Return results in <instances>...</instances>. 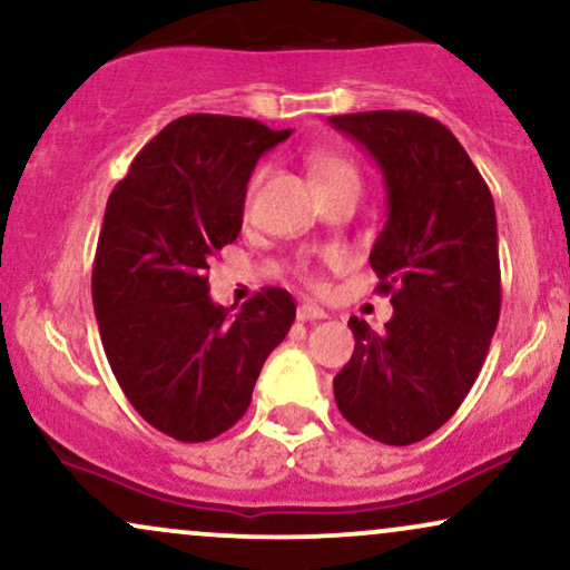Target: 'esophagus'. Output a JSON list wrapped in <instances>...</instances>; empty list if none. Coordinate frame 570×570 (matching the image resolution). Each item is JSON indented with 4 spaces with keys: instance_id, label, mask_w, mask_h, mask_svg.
Wrapping results in <instances>:
<instances>
[{
    "instance_id": "34e87169",
    "label": "esophagus",
    "mask_w": 570,
    "mask_h": 570,
    "mask_svg": "<svg viewBox=\"0 0 570 570\" xmlns=\"http://www.w3.org/2000/svg\"><path fill=\"white\" fill-rule=\"evenodd\" d=\"M321 318H326V311L315 303H303L297 307V321H321Z\"/></svg>"
}]
</instances>
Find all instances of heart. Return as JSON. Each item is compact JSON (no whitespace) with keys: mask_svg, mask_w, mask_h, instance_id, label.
<instances>
[{"mask_svg":"<svg viewBox=\"0 0 570 570\" xmlns=\"http://www.w3.org/2000/svg\"><path fill=\"white\" fill-rule=\"evenodd\" d=\"M311 173H313V180L318 188H324V185H334V183H342V180H355L358 183V169H355V164L347 159V156L342 154H332V150H318V154L311 156ZM265 169H257L255 175H252L249 180V190L246 194H255V188L263 180ZM326 257H334L332 252H328ZM303 278L307 281L311 286H321V278L315 276V271L307 263H303Z\"/></svg>","mask_w":570,"mask_h":570,"instance_id":"heart-1","label":"heart"}]
</instances>
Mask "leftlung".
Returning <instances> with one entry per match:
<instances>
[{"label":"left lung","mask_w":570,"mask_h":570,"mask_svg":"<svg viewBox=\"0 0 570 570\" xmlns=\"http://www.w3.org/2000/svg\"><path fill=\"white\" fill-rule=\"evenodd\" d=\"M380 164L387 223L368 263L393 318L374 332L353 315L355 351L334 401L363 435L409 445L454 416L489 353L502 307L497 212L449 127L416 111L328 116Z\"/></svg>","instance_id":"8db88e82"}]
</instances>
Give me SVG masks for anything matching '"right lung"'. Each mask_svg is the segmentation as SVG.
<instances>
[{
	"label": "right lung",
	"mask_w": 570,
	"mask_h": 570,
	"mask_svg": "<svg viewBox=\"0 0 570 570\" xmlns=\"http://www.w3.org/2000/svg\"><path fill=\"white\" fill-rule=\"evenodd\" d=\"M289 135L242 116H180L108 196L92 267L102 351L137 414L175 441H212L242 420L297 313L289 292L265 286L230 315L207 276L242 230L257 159Z\"/></svg>",
	"instance_id": "right-lung-1"
}]
</instances>
